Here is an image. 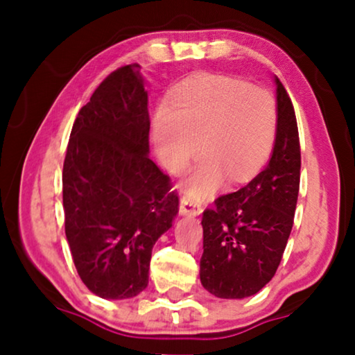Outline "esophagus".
<instances>
[{
	"instance_id": "obj_1",
	"label": "esophagus",
	"mask_w": 355,
	"mask_h": 355,
	"mask_svg": "<svg viewBox=\"0 0 355 355\" xmlns=\"http://www.w3.org/2000/svg\"><path fill=\"white\" fill-rule=\"evenodd\" d=\"M179 211L181 215H187V216H198L203 211V208L200 203L191 200V198L182 197L181 202H179Z\"/></svg>"
}]
</instances>
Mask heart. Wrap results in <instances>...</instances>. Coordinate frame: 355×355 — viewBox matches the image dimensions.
<instances>
[{
	"mask_svg": "<svg viewBox=\"0 0 355 355\" xmlns=\"http://www.w3.org/2000/svg\"><path fill=\"white\" fill-rule=\"evenodd\" d=\"M278 130L275 95L261 87L221 76L189 82L153 119L157 155L181 173L198 150L203 155L182 187L192 198L211 196L225 176L244 182L261 168Z\"/></svg>",
	"mask_w": 355,
	"mask_h": 355,
	"instance_id": "heart-1",
	"label": "heart"
}]
</instances>
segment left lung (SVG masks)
I'll use <instances>...</instances> for the list:
<instances>
[{
  "label": "left lung",
  "instance_id": "obj_1",
  "mask_svg": "<svg viewBox=\"0 0 355 355\" xmlns=\"http://www.w3.org/2000/svg\"><path fill=\"white\" fill-rule=\"evenodd\" d=\"M278 130L263 171L245 187L203 211L200 283L220 299H244L270 283L283 259L300 182L297 121L288 92L275 76Z\"/></svg>",
  "mask_w": 355,
  "mask_h": 355
}]
</instances>
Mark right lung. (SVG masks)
<instances>
[{
  "label": "right lung",
  "mask_w": 355,
  "mask_h": 355,
  "mask_svg": "<svg viewBox=\"0 0 355 355\" xmlns=\"http://www.w3.org/2000/svg\"><path fill=\"white\" fill-rule=\"evenodd\" d=\"M148 132L139 64L111 72L71 130L62 166L66 239L80 279L101 299L147 288L155 242L179 210L169 178L148 158Z\"/></svg>",
  "instance_id": "add662e5"
}]
</instances>
